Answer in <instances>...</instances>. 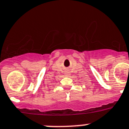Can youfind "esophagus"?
Returning <instances> with one entry per match:
<instances>
[{
    "label": "esophagus",
    "instance_id": "1",
    "mask_svg": "<svg viewBox=\"0 0 129 129\" xmlns=\"http://www.w3.org/2000/svg\"><path fill=\"white\" fill-rule=\"evenodd\" d=\"M65 75L66 76V77H69V75H70V73L69 72V71H66V73H65Z\"/></svg>",
    "mask_w": 129,
    "mask_h": 129
}]
</instances>
